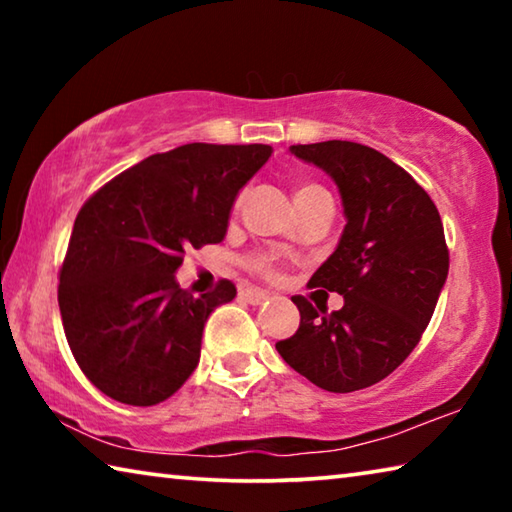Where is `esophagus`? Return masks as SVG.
<instances>
[{
  "label": "esophagus",
  "instance_id": "1",
  "mask_svg": "<svg viewBox=\"0 0 512 512\" xmlns=\"http://www.w3.org/2000/svg\"><path fill=\"white\" fill-rule=\"evenodd\" d=\"M239 296L244 298V300L248 302V305H262V302H266L268 298H271V293H266V291H262V289L248 287V289H241Z\"/></svg>",
  "mask_w": 512,
  "mask_h": 512
}]
</instances>
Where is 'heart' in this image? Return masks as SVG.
Masks as SVG:
<instances>
[{"instance_id": "1", "label": "heart", "mask_w": 512, "mask_h": 512, "mask_svg": "<svg viewBox=\"0 0 512 512\" xmlns=\"http://www.w3.org/2000/svg\"><path fill=\"white\" fill-rule=\"evenodd\" d=\"M320 192H325V189L320 187V185H300L296 189V203L298 201H305V198L314 196V194H320ZM239 205H241V196H237L235 210H237ZM246 266H248V271H253L255 275L264 277V280H268V282H277L282 277V262H280V257L273 255V253H255V255H250L246 259Z\"/></svg>"}]
</instances>
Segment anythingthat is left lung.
Listing matches in <instances>:
<instances>
[{
  "instance_id": "left-lung-1",
  "label": "left lung",
  "mask_w": 512,
  "mask_h": 512,
  "mask_svg": "<svg viewBox=\"0 0 512 512\" xmlns=\"http://www.w3.org/2000/svg\"><path fill=\"white\" fill-rule=\"evenodd\" d=\"M291 153L339 185L348 223L309 287L345 302L329 314L293 296L300 327L275 348L318 388L361 391L391 375L429 325L449 271L443 221L411 173L370 146L329 140L296 144Z\"/></svg>"
}]
</instances>
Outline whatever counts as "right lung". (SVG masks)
<instances>
[{
	"label": "right lung",
	"mask_w": 512,
	"mask_h": 512,
	"mask_svg": "<svg viewBox=\"0 0 512 512\" xmlns=\"http://www.w3.org/2000/svg\"><path fill=\"white\" fill-rule=\"evenodd\" d=\"M268 144H185L97 189L76 214L58 271V307L76 363L103 395L153 406L201 357L230 280L194 298L176 282L187 248L219 244L235 196L271 158Z\"/></svg>",
	"instance_id": "right-lung-1"
}]
</instances>
